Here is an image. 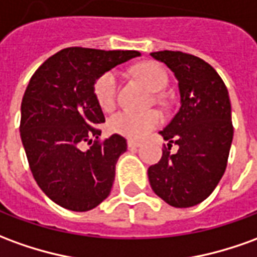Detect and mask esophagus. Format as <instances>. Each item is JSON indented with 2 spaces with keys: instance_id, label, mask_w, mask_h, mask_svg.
Returning <instances> with one entry per match:
<instances>
[{
  "instance_id": "obj_1",
  "label": "esophagus",
  "mask_w": 257,
  "mask_h": 257,
  "mask_svg": "<svg viewBox=\"0 0 257 257\" xmlns=\"http://www.w3.org/2000/svg\"><path fill=\"white\" fill-rule=\"evenodd\" d=\"M141 146V143L136 141H128V147L129 149H136V147Z\"/></svg>"
}]
</instances>
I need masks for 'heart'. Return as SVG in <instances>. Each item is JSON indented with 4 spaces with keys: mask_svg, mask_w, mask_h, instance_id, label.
Masks as SVG:
<instances>
[{
    "mask_svg": "<svg viewBox=\"0 0 257 257\" xmlns=\"http://www.w3.org/2000/svg\"><path fill=\"white\" fill-rule=\"evenodd\" d=\"M134 76L146 86L150 91L163 90L167 85V73L164 68L157 62H142L132 69ZM118 90V76L114 71L101 73L94 85L93 91L98 105L104 111L114 108ZM161 115L157 111H118L111 116L108 128L112 134L121 135L129 139H142L161 123Z\"/></svg>",
    "mask_w": 257,
    "mask_h": 257,
    "instance_id": "1",
    "label": "heart"
}]
</instances>
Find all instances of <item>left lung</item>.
I'll return each instance as SVG.
<instances>
[{"label": "left lung", "instance_id": "1", "mask_svg": "<svg viewBox=\"0 0 257 257\" xmlns=\"http://www.w3.org/2000/svg\"><path fill=\"white\" fill-rule=\"evenodd\" d=\"M164 62L178 80L181 107L160 135L168 149L147 175L154 193L174 207L203 202L224 175L234 128L228 90L213 66L181 51L150 54ZM172 143L180 149L169 150Z\"/></svg>", "mask_w": 257, "mask_h": 257}]
</instances>
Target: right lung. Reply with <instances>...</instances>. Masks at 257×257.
Listing matches in <instances>:
<instances>
[{
  "label": "right lung",
  "mask_w": 257,
  "mask_h": 257,
  "mask_svg": "<svg viewBox=\"0 0 257 257\" xmlns=\"http://www.w3.org/2000/svg\"><path fill=\"white\" fill-rule=\"evenodd\" d=\"M139 55L64 48L30 78L21 105V138L36 182L61 207L87 211L110 195L126 141L116 134L98 141V123L105 118L93 85L101 73ZM83 143L92 145L89 151L80 149Z\"/></svg>",
  "instance_id": "obj_1"
}]
</instances>
